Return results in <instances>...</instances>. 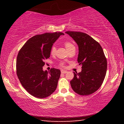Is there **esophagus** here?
<instances>
[{
    "instance_id": "1",
    "label": "esophagus",
    "mask_w": 124,
    "mask_h": 124,
    "mask_svg": "<svg viewBox=\"0 0 124 124\" xmlns=\"http://www.w3.org/2000/svg\"><path fill=\"white\" fill-rule=\"evenodd\" d=\"M67 70H61V73H63V74H66V73H67Z\"/></svg>"
}]
</instances>
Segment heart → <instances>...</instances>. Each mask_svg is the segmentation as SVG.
Wrapping results in <instances>:
<instances>
[{"instance_id": "heart-1", "label": "heart", "mask_w": 124, "mask_h": 124, "mask_svg": "<svg viewBox=\"0 0 124 124\" xmlns=\"http://www.w3.org/2000/svg\"><path fill=\"white\" fill-rule=\"evenodd\" d=\"M64 45L65 47L66 48V49L68 50V51H70V50H72L73 48L75 47L74 45L72 43H71L70 42V41H65L64 43ZM56 47H55V46H53L52 47L51 49V54H54L56 53ZM64 63L63 62H62L60 63V66H62V67H63L64 66Z\"/></svg>"}]
</instances>
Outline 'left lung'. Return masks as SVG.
Masks as SVG:
<instances>
[{
  "label": "left lung",
  "mask_w": 124,
  "mask_h": 124,
  "mask_svg": "<svg viewBox=\"0 0 124 124\" xmlns=\"http://www.w3.org/2000/svg\"><path fill=\"white\" fill-rule=\"evenodd\" d=\"M78 46V62L81 72H74L70 81L73 91L80 95L92 94L101 86L106 77L107 62L101 46L86 33L67 31Z\"/></svg>",
  "instance_id": "8db88e82"
}]
</instances>
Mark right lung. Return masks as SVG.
<instances>
[{
  "instance_id": "add662e5",
  "label": "right lung",
  "mask_w": 124,
  "mask_h": 124,
  "mask_svg": "<svg viewBox=\"0 0 124 124\" xmlns=\"http://www.w3.org/2000/svg\"><path fill=\"white\" fill-rule=\"evenodd\" d=\"M62 32L46 33L28 39L20 49L16 60V73L25 90L34 97L44 98L51 95L57 86L60 70L44 71V61L50 57L54 43Z\"/></svg>"
}]
</instances>
